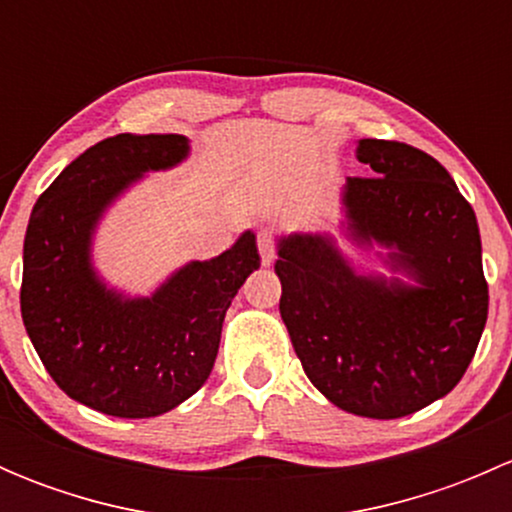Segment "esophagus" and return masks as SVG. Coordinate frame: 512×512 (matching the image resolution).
I'll return each mask as SVG.
<instances>
[{"label":"esophagus","instance_id":"1","mask_svg":"<svg viewBox=\"0 0 512 512\" xmlns=\"http://www.w3.org/2000/svg\"><path fill=\"white\" fill-rule=\"evenodd\" d=\"M257 247H260V257H262V265H270L272 260L277 257V237L272 230H260L257 232Z\"/></svg>","mask_w":512,"mask_h":512}]
</instances>
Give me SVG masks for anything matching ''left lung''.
<instances>
[{
  "label": "left lung",
  "instance_id": "8db88e82",
  "mask_svg": "<svg viewBox=\"0 0 512 512\" xmlns=\"http://www.w3.org/2000/svg\"><path fill=\"white\" fill-rule=\"evenodd\" d=\"M369 175L344 188L356 240L394 247L418 287L359 277L324 235H289L275 272L280 314L304 374L339 409L401 418L466 374L488 319V282L471 203L448 170L409 143L364 138Z\"/></svg>",
  "mask_w": 512,
  "mask_h": 512
}]
</instances>
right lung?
<instances>
[{"instance_id": "1", "label": "right lung", "mask_w": 512, "mask_h": 512, "mask_svg": "<svg viewBox=\"0 0 512 512\" xmlns=\"http://www.w3.org/2000/svg\"><path fill=\"white\" fill-rule=\"evenodd\" d=\"M188 153L178 133L106 138L39 195L24 237L22 319L64 394L108 416L165 414L195 394L218 356L232 297L260 267L245 232L210 262H190L151 299H123L98 282L89 245L98 215L146 170Z\"/></svg>"}]
</instances>
